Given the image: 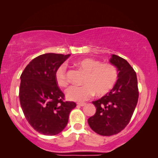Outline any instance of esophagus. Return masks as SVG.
<instances>
[{"instance_id":"esophagus-1","label":"esophagus","mask_w":158,"mask_h":158,"mask_svg":"<svg viewBox=\"0 0 158 158\" xmlns=\"http://www.w3.org/2000/svg\"><path fill=\"white\" fill-rule=\"evenodd\" d=\"M77 106H84L86 105V103H77Z\"/></svg>"}]
</instances>
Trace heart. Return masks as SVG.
<instances>
[{
  "instance_id": "1",
  "label": "heart",
  "mask_w": 158,
  "mask_h": 158,
  "mask_svg": "<svg viewBox=\"0 0 158 158\" xmlns=\"http://www.w3.org/2000/svg\"><path fill=\"white\" fill-rule=\"evenodd\" d=\"M75 64L86 73L82 86H71L66 90L65 96L70 101L83 102L94 96L109 93L117 81L118 71L114 64L101 63L92 58L78 60ZM55 82L60 87H66L69 83L66 67H58L55 73Z\"/></svg>"
}]
</instances>
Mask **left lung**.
Wrapping results in <instances>:
<instances>
[{
  "label": "left lung",
  "mask_w": 158,
  "mask_h": 158,
  "mask_svg": "<svg viewBox=\"0 0 158 158\" xmlns=\"http://www.w3.org/2000/svg\"><path fill=\"white\" fill-rule=\"evenodd\" d=\"M109 62L117 69V81L111 91L93 101L96 111L88 119L92 130L102 136L116 135L127 127L139 97L137 75L129 62L116 55Z\"/></svg>",
  "instance_id": "8db88e82"
}]
</instances>
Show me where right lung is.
<instances>
[{
  "label": "right lung",
  "mask_w": 158,
  "mask_h": 158,
  "mask_svg": "<svg viewBox=\"0 0 158 158\" xmlns=\"http://www.w3.org/2000/svg\"><path fill=\"white\" fill-rule=\"evenodd\" d=\"M70 55L47 53L28 64L21 75L19 100L29 124L42 135H56L68 124L69 114L76 106L64 101L55 73Z\"/></svg>",
  "instance_id": "1"
}]
</instances>
